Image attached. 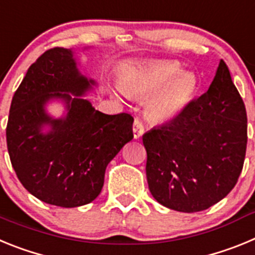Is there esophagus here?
Returning a JSON list of instances; mask_svg holds the SVG:
<instances>
[{
    "mask_svg": "<svg viewBox=\"0 0 255 255\" xmlns=\"http://www.w3.org/2000/svg\"><path fill=\"white\" fill-rule=\"evenodd\" d=\"M132 132H134L135 139H139L141 135H143L144 126H143V123H141L139 119H135L134 120V125H132Z\"/></svg>",
    "mask_w": 255,
    "mask_h": 255,
    "instance_id": "1",
    "label": "esophagus"
}]
</instances>
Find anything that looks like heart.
Returning a JSON list of instances; mask_svg holds the SVG:
<instances>
[{
    "label": "heart",
    "mask_w": 255,
    "mask_h": 255,
    "mask_svg": "<svg viewBox=\"0 0 255 255\" xmlns=\"http://www.w3.org/2000/svg\"><path fill=\"white\" fill-rule=\"evenodd\" d=\"M115 91L121 96L148 97L147 112L159 123L179 117L198 91L195 74L182 70L177 61L129 62L123 67Z\"/></svg>",
    "instance_id": "heart-1"
}]
</instances>
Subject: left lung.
<instances>
[{
    "label": "left lung",
    "instance_id": "8db88e82",
    "mask_svg": "<svg viewBox=\"0 0 255 255\" xmlns=\"http://www.w3.org/2000/svg\"><path fill=\"white\" fill-rule=\"evenodd\" d=\"M247 141L245 105L221 60L203 96L175 120L143 135L153 198L186 213L218 203L242 173Z\"/></svg>",
    "mask_w": 255,
    "mask_h": 255
}]
</instances>
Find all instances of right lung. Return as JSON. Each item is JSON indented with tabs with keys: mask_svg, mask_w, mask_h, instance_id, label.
<instances>
[{
	"mask_svg": "<svg viewBox=\"0 0 255 255\" xmlns=\"http://www.w3.org/2000/svg\"><path fill=\"white\" fill-rule=\"evenodd\" d=\"M97 87L71 48L48 49L12 97L6 128L11 164L22 186L44 203L74 208L100 195L107 164L132 139L129 114L106 115L84 98ZM61 102L65 112L46 111Z\"/></svg>",
	"mask_w": 255,
	"mask_h": 255,
	"instance_id": "add662e5",
	"label": "right lung"
}]
</instances>
